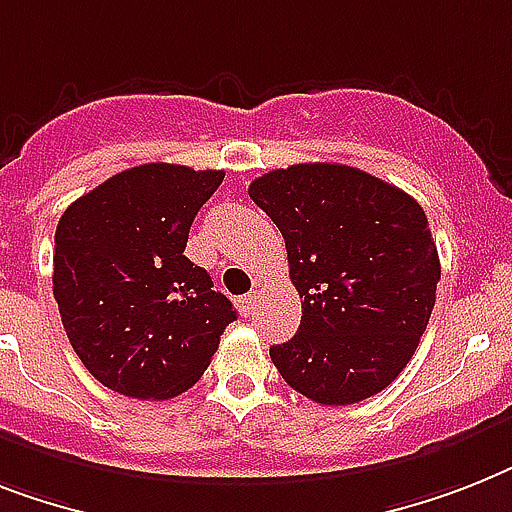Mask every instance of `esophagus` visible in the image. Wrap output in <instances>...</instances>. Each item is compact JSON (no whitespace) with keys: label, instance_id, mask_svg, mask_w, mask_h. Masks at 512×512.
Listing matches in <instances>:
<instances>
[{"label":"esophagus","instance_id":"1","mask_svg":"<svg viewBox=\"0 0 512 512\" xmlns=\"http://www.w3.org/2000/svg\"><path fill=\"white\" fill-rule=\"evenodd\" d=\"M238 303H240V311H243V316H253L256 314V306H259V293L253 290V293L243 295Z\"/></svg>","mask_w":512,"mask_h":512}]
</instances>
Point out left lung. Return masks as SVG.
<instances>
[{"label":"left lung","mask_w":512,"mask_h":512,"mask_svg":"<svg viewBox=\"0 0 512 512\" xmlns=\"http://www.w3.org/2000/svg\"><path fill=\"white\" fill-rule=\"evenodd\" d=\"M282 232L301 327L269 356L295 392L350 405L382 392L426 332L439 256L405 190L345 164H293L248 185Z\"/></svg>","instance_id":"1"}]
</instances>
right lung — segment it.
Segmentation results:
<instances>
[{"instance_id":"right-lung-1","label":"right lung","mask_w":512,"mask_h":512,"mask_svg":"<svg viewBox=\"0 0 512 512\" xmlns=\"http://www.w3.org/2000/svg\"><path fill=\"white\" fill-rule=\"evenodd\" d=\"M222 180V170L141 164L96 185L59 219L54 301L73 350L109 390L138 400L190 390L238 319L183 253Z\"/></svg>"}]
</instances>
